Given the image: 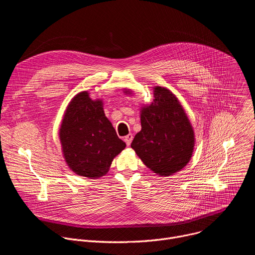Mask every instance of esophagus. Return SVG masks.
<instances>
[{"instance_id":"1","label":"esophagus","mask_w":255,"mask_h":255,"mask_svg":"<svg viewBox=\"0 0 255 255\" xmlns=\"http://www.w3.org/2000/svg\"><path fill=\"white\" fill-rule=\"evenodd\" d=\"M132 140H133V135H132V134H128L127 136H125V137H124V141L126 142V144L128 145V146H129V145L131 144Z\"/></svg>"}]
</instances>
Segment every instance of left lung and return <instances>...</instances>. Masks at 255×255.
<instances>
[{
  "mask_svg": "<svg viewBox=\"0 0 255 255\" xmlns=\"http://www.w3.org/2000/svg\"><path fill=\"white\" fill-rule=\"evenodd\" d=\"M194 131L177 99L168 90L154 88L153 103L141 112V131L131 147L143 163L159 175H171L190 161Z\"/></svg>",
  "mask_w": 255,
  "mask_h": 255,
  "instance_id": "obj_1",
  "label": "left lung"
}]
</instances>
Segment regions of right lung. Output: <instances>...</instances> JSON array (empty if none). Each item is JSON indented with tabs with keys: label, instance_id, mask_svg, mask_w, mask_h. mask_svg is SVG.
I'll return each mask as SVG.
<instances>
[{
	"label": "right lung",
	"instance_id": "add662e5",
	"mask_svg": "<svg viewBox=\"0 0 255 255\" xmlns=\"http://www.w3.org/2000/svg\"><path fill=\"white\" fill-rule=\"evenodd\" d=\"M64 158L77 174L96 178L105 174L126 146L103 110L101 101L87 92L69 103L59 131Z\"/></svg>",
	"mask_w": 255,
	"mask_h": 255
}]
</instances>
